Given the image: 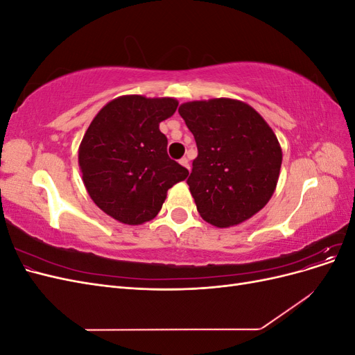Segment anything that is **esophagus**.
<instances>
[{"instance_id": "obj_1", "label": "esophagus", "mask_w": 355, "mask_h": 355, "mask_svg": "<svg viewBox=\"0 0 355 355\" xmlns=\"http://www.w3.org/2000/svg\"><path fill=\"white\" fill-rule=\"evenodd\" d=\"M179 163H180L182 166H184L185 168H188V170H189V163H188V158H185V157H184V158H180V159H179Z\"/></svg>"}]
</instances>
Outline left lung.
<instances>
[{"instance_id": "left-lung-1", "label": "left lung", "mask_w": 355, "mask_h": 355, "mask_svg": "<svg viewBox=\"0 0 355 355\" xmlns=\"http://www.w3.org/2000/svg\"><path fill=\"white\" fill-rule=\"evenodd\" d=\"M179 114L198 149L187 182L200 216L230 228L262 210L277 188L283 161L262 115L228 98L182 103Z\"/></svg>"}]
</instances>
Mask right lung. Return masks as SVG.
<instances>
[{
	"label": "right lung",
	"mask_w": 355,
	"mask_h": 355,
	"mask_svg": "<svg viewBox=\"0 0 355 355\" xmlns=\"http://www.w3.org/2000/svg\"><path fill=\"white\" fill-rule=\"evenodd\" d=\"M173 98L120 96L96 114L78 148L84 187L102 211L125 225L153 220L167 191L189 171L167 155L159 123L175 114Z\"/></svg>",
	"instance_id": "1"
}]
</instances>
